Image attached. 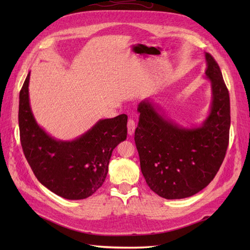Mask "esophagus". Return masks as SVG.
<instances>
[{
  "mask_svg": "<svg viewBox=\"0 0 250 250\" xmlns=\"http://www.w3.org/2000/svg\"><path fill=\"white\" fill-rule=\"evenodd\" d=\"M135 129V122L133 119H128V122H127V130H128V134L132 135Z\"/></svg>",
  "mask_w": 250,
  "mask_h": 250,
  "instance_id": "1",
  "label": "esophagus"
}]
</instances>
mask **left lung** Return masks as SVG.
Returning <instances> with one entry per match:
<instances>
[{
  "label": "left lung",
  "instance_id": "obj_1",
  "mask_svg": "<svg viewBox=\"0 0 250 250\" xmlns=\"http://www.w3.org/2000/svg\"><path fill=\"white\" fill-rule=\"evenodd\" d=\"M206 59L213 103L201 127H178L164 119L149 101L138 107L134 142L141 170L148 187L166 199L190 197L206 188L220 169L229 147V89L215 58L206 53Z\"/></svg>",
  "mask_w": 250,
  "mask_h": 250
}]
</instances>
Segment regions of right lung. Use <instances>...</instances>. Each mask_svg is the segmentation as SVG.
Returning a JSON list of instances; mask_svg holds the SVG:
<instances>
[{
    "instance_id": "obj_1",
    "label": "right lung",
    "mask_w": 250,
    "mask_h": 250,
    "mask_svg": "<svg viewBox=\"0 0 250 250\" xmlns=\"http://www.w3.org/2000/svg\"><path fill=\"white\" fill-rule=\"evenodd\" d=\"M30 73L20 92L19 126L22 151L40 183L60 197L78 200L102 187L112 150L127 138V116L100 120L72 142L52 139L37 125L29 104Z\"/></svg>"
}]
</instances>
